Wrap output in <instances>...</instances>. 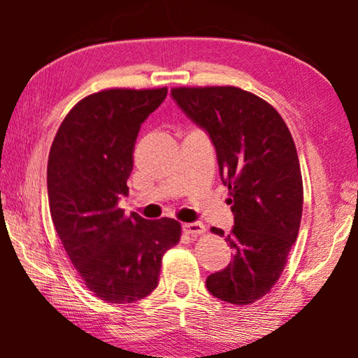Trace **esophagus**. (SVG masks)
<instances>
[{"instance_id": "esophagus-1", "label": "esophagus", "mask_w": 358, "mask_h": 358, "mask_svg": "<svg viewBox=\"0 0 358 358\" xmlns=\"http://www.w3.org/2000/svg\"><path fill=\"white\" fill-rule=\"evenodd\" d=\"M183 229H185L186 234L194 235V237H197V235L205 234V230H207V229H205V226H203L202 222H187V224H185Z\"/></svg>"}]
</instances>
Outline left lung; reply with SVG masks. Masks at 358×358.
<instances>
[{
    "mask_svg": "<svg viewBox=\"0 0 358 358\" xmlns=\"http://www.w3.org/2000/svg\"><path fill=\"white\" fill-rule=\"evenodd\" d=\"M172 98L208 132L232 205V262L205 286L222 301L250 305L280 280L299 235L303 181L294 138L268 102L241 88L180 87ZM211 232L224 237L221 229Z\"/></svg>",
    "mask_w": 358,
    "mask_h": 358,
    "instance_id": "left-lung-1",
    "label": "left lung"
}]
</instances>
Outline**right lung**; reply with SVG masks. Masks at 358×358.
Masks as SVG:
<instances>
[{"label": "right lung", "instance_id": "1", "mask_svg": "<svg viewBox=\"0 0 358 358\" xmlns=\"http://www.w3.org/2000/svg\"><path fill=\"white\" fill-rule=\"evenodd\" d=\"M167 88H112L71 108L53 138L47 164L53 226L78 275L98 299L134 303L157 286L164 252L180 241L171 217L124 216L138 131Z\"/></svg>", "mask_w": 358, "mask_h": 358}]
</instances>
